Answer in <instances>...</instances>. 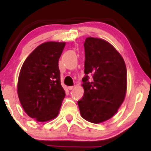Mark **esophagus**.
Masks as SVG:
<instances>
[{
  "label": "esophagus",
  "instance_id": "esophagus-1",
  "mask_svg": "<svg viewBox=\"0 0 151 151\" xmlns=\"http://www.w3.org/2000/svg\"><path fill=\"white\" fill-rule=\"evenodd\" d=\"M68 90H70V91H71V90H72V89H74V86H69L68 87Z\"/></svg>",
  "mask_w": 151,
  "mask_h": 151
}]
</instances>
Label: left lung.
<instances>
[{"mask_svg": "<svg viewBox=\"0 0 151 151\" xmlns=\"http://www.w3.org/2000/svg\"><path fill=\"white\" fill-rule=\"evenodd\" d=\"M84 48V95L78 101L79 109L85 120L101 123L112 118L124 100L127 87L126 64L114 47L103 39L87 38Z\"/></svg>", "mask_w": 151, "mask_h": 151, "instance_id": "1", "label": "left lung"}]
</instances>
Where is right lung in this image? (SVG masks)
<instances>
[{
    "label": "right lung",
    "instance_id": "1",
    "mask_svg": "<svg viewBox=\"0 0 151 151\" xmlns=\"http://www.w3.org/2000/svg\"><path fill=\"white\" fill-rule=\"evenodd\" d=\"M65 45L64 42L42 44L21 68L17 85L19 101L29 116L39 122L55 118L66 96L58 68Z\"/></svg>",
    "mask_w": 151,
    "mask_h": 151
}]
</instances>
